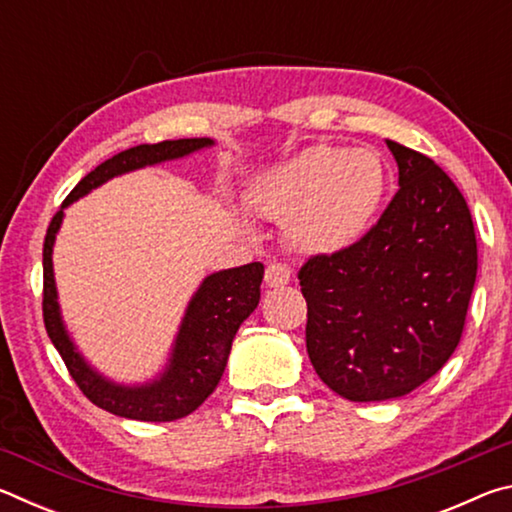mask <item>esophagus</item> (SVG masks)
I'll return each instance as SVG.
<instances>
[{"mask_svg": "<svg viewBox=\"0 0 512 512\" xmlns=\"http://www.w3.org/2000/svg\"><path fill=\"white\" fill-rule=\"evenodd\" d=\"M264 280L271 289H280V287H284V284L291 282V268L287 264H280V262L268 264Z\"/></svg>", "mask_w": 512, "mask_h": 512, "instance_id": "esophagus-1", "label": "esophagus"}]
</instances>
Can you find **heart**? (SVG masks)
I'll list each match as a JSON object with an SVG mask.
<instances>
[{
  "instance_id": "obj_1",
  "label": "heart",
  "mask_w": 512,
  "mask_h": 512,
  "mask_svg": "<svg viewBox=\"0 0 512 512\" xmlns=\"http://www.w3.org/2000/svg\"><path fill=\"white\" fill-rule=\"evenodd\" d=\"M386 194V169L370 149L316 144L280 164L253 192L266 219L289 223L302 253L336 255L370 230Z\"/></svg>"
}]
</instances>
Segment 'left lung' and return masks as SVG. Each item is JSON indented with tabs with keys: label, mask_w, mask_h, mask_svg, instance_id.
Masks as SVG:
<instances>
[{
	"label": "left lung",
	"mask_w": 512,
	"mask_h": 512,
	"mask_svg": "<svg viewBox=\"0 0 512 512\" xmlns=\"http://www.w3.org/2000/svg\"><path fill=\"white\" fill-rule=\"evenodd\" d=\"M400 189L352 248L309 257L307 354L350 402H381L431 379L461 341L476 280L470 207L427 155L386 140Z\"/></svg>",
	"instance_id": "left-lung-1"
}]
</instances>
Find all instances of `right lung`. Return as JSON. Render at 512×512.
Returning <instances> with one entry per match:
<instances>
[{
	"mask_svg": "<svg viewBox=\"0 0 512 512\" xmlns=\"http://www.w3.org/2000/svg\"><path fill=\"white\" fill-rule=\"evenodd\" d=\"M212 144L210 137H192V140L140 144L112 155L69 192L47 228L45 248H42V275H45L42 316H45L47 334L83 395L99 409L115 413L119 418L171 422L196 411L212 395L223 375L225 363H228L232 339H235L239 325L259 305V284L264 277V264L253 262L207 275L189 300L178 336L173 341L169 363L162 370V375L140 386L115 384L83 359L74 341L69 339L63 316H60L51 255H54V241L60 223H63L65 207L90 194L99 185L108 183L110 178L121 176V173L185 158V155L207 149Z\"/></svg>",
	"mask_w": 512,
	"mask_h": 512,
	"instance_id": "right-lung-1",
	"label": "right lung"
}]
</instances>
